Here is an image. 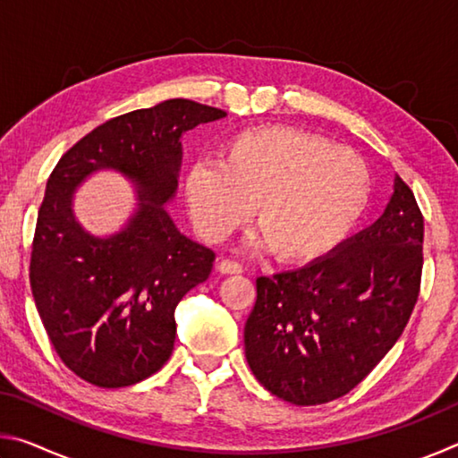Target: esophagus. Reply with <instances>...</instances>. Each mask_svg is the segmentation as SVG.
<instances>
[{"label": "esophagus", "instance_id": "34e87169", "mask_svg": "<svg viewBox=\"0 0 458 458\" xmlns=\"http://www.w3.org/2000/svg\"><path fill=\"white\" fill-rule=\"evenodd\" d=\"M218 270L222 275H240L242 273V265H238V262L230 259H224L218 262Z\"/></svg>", "mask_w": 458, "mask_h": 458}]
</instances>
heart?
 Returning <instances> with one entry per match:
<instances>
[{"mask_svg":"<svg viewBox=\"0 0 458 458\" xmlns=\"http://www.w3.org/2000/svg\"><path fill=\"white\" fill-rule=\"evenodd\" d=\"M193 226L222 242L252 214L259 242L283 262L329 257L350 238L371 199V172L353 149L299 127L240 129L183 177Z\"/></svg>","mask_w":458,"mask_h":458,"instance_id":"heart-1","label":"heart"}]
</instances>
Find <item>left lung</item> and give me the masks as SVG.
<instances>
[{
	"label": "left lung",
	"instance_id": "1",
	"mask_svg": "<svg viewBox=\"0 0 458 458\" xmlns=\"http://www.w3.org/2000/svg\"><path fill=\"white\" fill-rule=\"evenodd\" d=\"M424 218L396 175L376 224L329 257L257 278L244 325L246 360L276 398L325 404L353 390L392 350L412 315L422 276Z\"/></svg>",
	"mask_w": 458,
	"mask_h": 458
}]
</instances>
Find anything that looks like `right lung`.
Masks as SVG:
<instances>
[{
  "label": "right lung",
  "instance_id": "add662e5",
  "mask_svg": "<svg viewBox=\"0 0 458 458\" xmlns=\"http://www.w3.org/2000/svg\"><path fill=\"white\" fill-rule=\"evenodd\" d=\"M222 108L172 98L98 125L62 155L46 183L30 260L44 329L64 366L98 387L153 376L174 352V311L212 273L216 254L183 236L165 204L177 190L180 137ZM98 168L138 188L140 204L117 235L92 237L75 222L72 193Z\"/></svg>",
  "mask_w": 458,
  "mask_h": 458
}]
</instances>
